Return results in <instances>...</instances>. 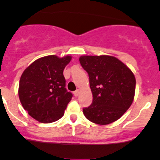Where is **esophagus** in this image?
<instances>
[{
  "instance_id": "34e87169",
  "label": "esophagus",
  "mask_w": 160,
  "mask_h": 160,
  "mask_svg": "<svg viewBox=\"0 0 160 160\" xmlns=\"http://www.w3.org/2000/svg\"><path fill=\"white\" fill-rule=\"evenodd\" d=\"M79 94H80V91H79V90H75V91L73 92V95L75 96V97H78V96L79 95Z\"/></svg>"
}]
</instances>
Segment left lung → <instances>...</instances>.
Here are the masks:
<instances>
[{
	"label": "left lung",
	"mask_w": 160,
	"mask_h": 160,
	"mask_svg": "<svg viewBox=\"0 0 160 160\" xmlns=\"http://www.w3.org/2000/svg\"><path fill=\"white\" fill-rule=\"evenodd\" d=\"M80 64L87 72L93 94L91 105L83 108L90 122L107 125L118 120L132 103L135 78L118 58L107 55L82 56Z\"/></svg>",
	"instance_id": "8db88e82"
}]
</instances>
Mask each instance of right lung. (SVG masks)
Returning <instances> with one entry per match:
<instances>
[{"label": "right lung", "instance_id": "add662e5", "mask_svg": "<svg viewBox=\"0 0 160 160\" xmlns=\"http://www.w3.org/2000/svg\"><path fill=\"white\" fill-rule=\"evenodd\" d=\"M70 56L49 55L32 63L22 73L18 94L28 114L43 123L57 121L64 114L73 94L66 88L63 70Z\"/></svg>", "mask_w": 160, "mask_h": 160}]
</instances>
